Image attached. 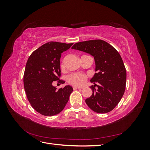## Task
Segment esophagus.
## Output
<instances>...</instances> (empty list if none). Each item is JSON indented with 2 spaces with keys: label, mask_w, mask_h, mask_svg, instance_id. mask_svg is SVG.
Masks as SVG:
<instances>
[{
  "label": "esophagus",
  "mask_w": 150,
  "mask_h": 150,
  "mask_svg": "<svg viewBox=\"0 0 150 150\" xmlns=\"http://www.w3.org/2000/svg\"><path fill=\"white\" fill-rule=\"evenodd\" d=\"M80 88H82V87H79V86H73V89H80Z\"/></svg>",
  "instance_id": "1"
}]
</instances>
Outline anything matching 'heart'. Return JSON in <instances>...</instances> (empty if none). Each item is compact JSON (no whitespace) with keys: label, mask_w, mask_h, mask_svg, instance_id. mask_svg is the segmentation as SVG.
Masks as SVG:
<instances>
[{"label":"heart","mask_w":150,"mask_h":150,"mask_svg":"<svg viewBox=\"0 0 150 150\" xmlns=\"http://www.w3.org/2000/svg\"><path fill=\"white\" fill-rule=\"evenodd\" d=\"M61 67H64V64H62ZM86 80V76L79 72H74L67 76V82L72 85L76 86H80L83 85Z\"/></svg>","instance_id":"1"}]
</instances>
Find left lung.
Wrapping results in <instances>:
<instances>
[{"mask_svg":"<svg viewBox=\"0 0 150 150\" xmlns=\"http://www.w3.org/2000/svg\"><path fill=\"white\" fill-rule=\"evenodd\" d=\"M72 49L88 53L94 59L96 73L90 81L98 84L90 87L93 94L86 99V103L98 113L112 111L126 88V71L120 54L111 45L100 39L76 43Z\"/></svg>","mask_w":150,"mask_h":150,"instance_id":"1","label":"left lung"}]
</instances>
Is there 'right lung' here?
<instances>
[{"mask_svg": "<svg viewBox=\"0 0 150 150\" xmlns=\"http://www.w3.org/2000/svg\"><path fill=\"white\" fill-rule=\"evenodd\" d=\"M73 43L49 42L36 49L29 56L24 74V89L30 105L44 116H54L61 112L73 91L65 86L57 90L54 81L64 84L61 76V54Z\"/></svg>", "mask_w": 150, "mask_h": 150, "instance_id": "obj_1", "label": "right lung"}]
</instances>
